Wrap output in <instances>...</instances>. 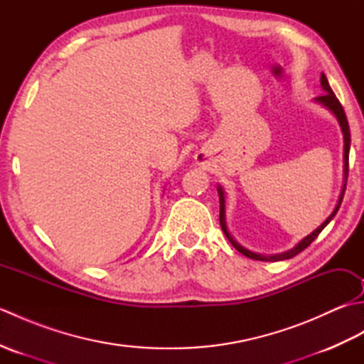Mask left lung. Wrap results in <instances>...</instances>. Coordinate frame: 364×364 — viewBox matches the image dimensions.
<instances>
[{
    "label": "left lung",
    "mask_w": 364,
    "mask_h": 364,
    "mask_svg": "<svg viewBox=\"0 0 364 364\" xmlns=\"http://www.w3.org/2000/svg\"><path fill=\"white\" fill-rule=\"evenodd\" d=\"M321 86L323 89V94L319 95L318 98H316V102L322 103L326 107H328V109L333 112L336 115V119L339 122V127H341L343 129V136H344V186H343V192H341V197H339L338 200V205L333 210V213H331L327 220L322 223L321 227L316 228L311 235H308L305 239H301V241L294 247V249L284 252V253H280V255H272V257H264V255H258V253H253L250 250L244 249L242 245H239L233 237L230 236L228 230H227V225H225V198H223V191L220 188H218L219 191V200H220V215H219V220H220V227H222V231L225 233V236L228 237V241L233 244L235 249L237 252H241L242 255H245L247 258H252V259H258V261H282V259H289L292 257H296V255H299L300 252H304L308 245H310L316 237L319 236L321 231L326 228L328 225V222L335 218V214L338 213L339 206H341V202H343V197H344V192H346V183H347V175H349V150H350V129H349V122H347V117H346V112H344V107L343 105L339 103V100L336 98V95L333 94V90H331L330 84H328V80L326 75H321Z\"/></svg>",
    "instance_id": "1"
}]
</instances>
